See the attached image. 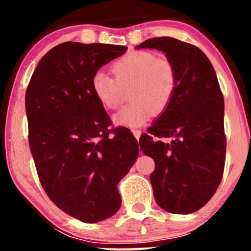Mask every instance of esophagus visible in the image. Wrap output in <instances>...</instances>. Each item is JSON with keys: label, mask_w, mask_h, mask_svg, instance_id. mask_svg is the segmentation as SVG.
Returning a JSON list of instances; mask_svg holds the SVG:
<instances>
[{"label": "esophagus", "mask_w": 251, "mask_h": 251, "mask_svg": "<svg viewBox=\"0 0 251 251\" xmlns=\"http://www.w3.org/2000/svg\"><path fill=\"white\" fill-rule=\"evenodd\" d=\"M132 133H133L135 139H139L140 134H142V131H140V129H135V128H133V129H132Z\"/></svg>", "instance_id": "34e87169"}]
</instances>
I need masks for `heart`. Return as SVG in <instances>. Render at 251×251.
Returning <instances> with one entry per match:
<instances>
[{"label":"heart","instance_id":"1","mask_svg":"<svg viewBox=\"0 0 251 251\" xmlns=\"http://www.w3.org/2000/svg\"><path fill=\"white\" fill-rule=\"evenodd\" d=\"M116 79L98 71L91 80L94 97L105 109H116L123 99V89L131 87L133 103L113 116L114 124L126 127L142 126L153 116L168 108L177 88V75L171 62L157 59L153 53L134 50L112 67Z\"/></svg>","mask_w":251,"mask_h":251}]
</instances>
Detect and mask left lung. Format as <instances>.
<instances>
[{
	"instance_id": "8db88e82",
	"label": "left lung",
	"mask_w": 251,
	"mask_h": 251,
	"mask_svg": "<svg viewBox=\"0 0 251 251\" xmlns=\"http://www.w3.org/2000/svg\"><path fill=\"white\" fill-rule=\"evenodd\" d=\"M135 48L164 51L177 75L171 102L139 140L155 163L150 176L154 200L165 211L192 214L211 200L224 171V99L216 72L200 48L174 37H153Z\"/></svg>"
}]
</instances>
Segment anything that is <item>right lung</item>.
I'll return each mask as SVG.
<instances>
[{
	"instance_id": "obj_1",
	"label": "right lung",
	"mask_w": 251,
	"mask_h": 251,
	"mask_svg": "<svg viewBox=\"0 0 251 251\" xmlns=\"http://www.w3.org/2000/svg\"><path fill=\"white\" fill-rule=\"evenodd\" d=\"M127 47L63 42L40 60L25 92L29 148L43 190L63 212L85 223L113 216L122 205L118 183L139 146L113 129L91 88L93 74Z\"/></svg>"
}]
</instances>
